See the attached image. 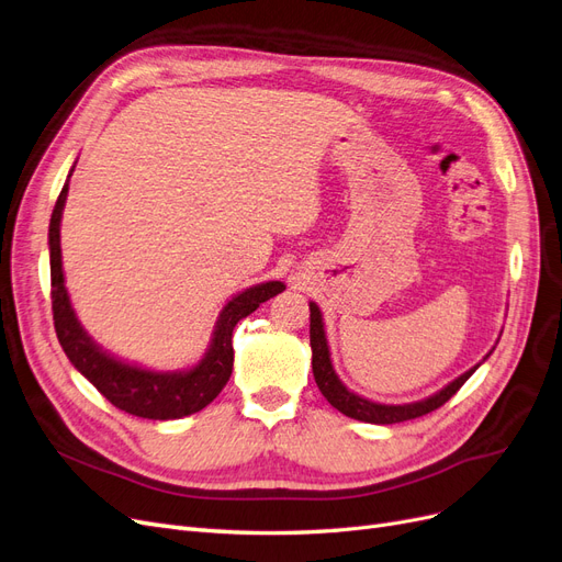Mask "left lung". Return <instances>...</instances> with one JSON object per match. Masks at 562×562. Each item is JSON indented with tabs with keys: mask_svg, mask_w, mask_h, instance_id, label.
<instances>
[{
	"mask_svg": "<svg viewBox=\"0 0 562 562\" xmlns=\"http://www.w3.org/2000/svg\"><path fill=\"white\" fill-rule=\"evenodd\" d=\"M311 348H313V375H315V383H317L319 392L324 394V400H327L334 408H338L342 415H348V418L371 423V425H394V423L413 420V418H420V415L437 411L467 383L469 375H472L481 367V364H476L474 369L464 371L460 378H456L443 390L427 396V400H423V402L392 406V404L369 402V400H364V396L350 392L346 385L340 383V378L336 375L334 364H331L329 342H327V334H324V322H322V313H319L317 303H311Z\"/></svg>",
	"mask_w": 562,
	"mask_h": 562,
	"instance_id": "1",
	"label": "left lung"
}]
</instances>
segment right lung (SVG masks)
<instances>
[{
  "label": "right lung",
  "mask_w": 562,
  "mask_h": 562,
  "mask_svg": "<svg viewBox=\"0 0 562 562\" xmlns=\"http://www.w3.org/2000/svg\"><path fill=\"white\" fill-rule=\"evenodd\" d=\"M67 182L58 195L48 226V251H50V303L53 324L65 355L75 369L98 387L106 402L116 408L149 420H177L184 415L203 411L216 394L224 390L233 371V329L243 317L251 315L257 307L284 292V284L261 282L233 296L216 319L212 342L203 359L187 371H149L128 361H121L104 352L98 342L86 334L81 322L69 303V294L63 276V251H60V220L69 191Z\"/></svg>",
  "instance_id": "add662e5"
}]
</instances>
